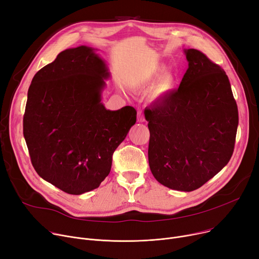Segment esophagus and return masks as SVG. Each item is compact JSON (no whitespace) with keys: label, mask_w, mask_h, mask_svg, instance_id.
Returning a JSON list of instances; mask_svg holds the SVG:
<instances>
[{"label":"esophagus","mask_w":259,"mask_h":259,"mask_svg":"<svg viewBox=\"0 0 259 259\" xmlns=\"http://www.w3.org/2000/svg\"><path fill=\"white\" fill-rule=\"evenodd\" d=\"M137 122H139V123H144L145 122V116H144L142 111H139V113H137Z\"/></svg>","instance_id":"esophagus-1"}]
</instances>
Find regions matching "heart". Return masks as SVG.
<instances>
[{
	"label": "heart",
	"mask_w": 259,
	"mask_h": 259,
	"mask_svg": "<svg viewBox=\"0 0 259 259\" xmlns=\"http://www.w3.org/2000/svg\"><path fill=\"white\" fill-rule=\"evenodd\" d=\"M167 70V67L164 65H155L151 67L149 71H147L145 74H143L142 80L147 82V83H152L154 81H156L158 78L160 79L156 85L154 86L153 92H152V97L154 99H156L169 91L174 89V86L176 84V76L173 73H165Z\"/></svg>",
	"instance_id": "obj_1"
}]
</instances>
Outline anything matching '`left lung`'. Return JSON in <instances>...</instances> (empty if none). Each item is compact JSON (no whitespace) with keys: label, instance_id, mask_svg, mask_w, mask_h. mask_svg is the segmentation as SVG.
Listing matches in <instances>:
<instances>
[{"label":"left lung","instance_id":"left-lung-1","mask_svg":"<svg viewBox=\"0 0 259 259\" xmlns=\"http://www.w3.org/2000/svg\"><path fill=\"white\" fill-rule=\"evenodd\" d=\"M188 62L179 89L146 107L149 165L162 185L192 192L225 166L233 153L238 111L229 79L202 52Z\"/></svg>","mask_w":259,"mask_h":259}]
</instances>
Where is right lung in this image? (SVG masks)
<instances>
[{
    "mask_svg": "<svg viewBox=\"0 0 259 259\" xmlns=\"http://www.w3.org/2000/svg\"><path fill=\"white\" fill-rule=\"evenodd\" d=\"M97 49H66L33 77L24 137L36 173L71 195L98 188L112 154L136 122V110L106 109L102 94L110 78Z\"/></svg>",
    "mask_w": 259,
    "mask_h": 259,
    "instance_id": "1",
    "label": "right lung"
}]
</instances>
